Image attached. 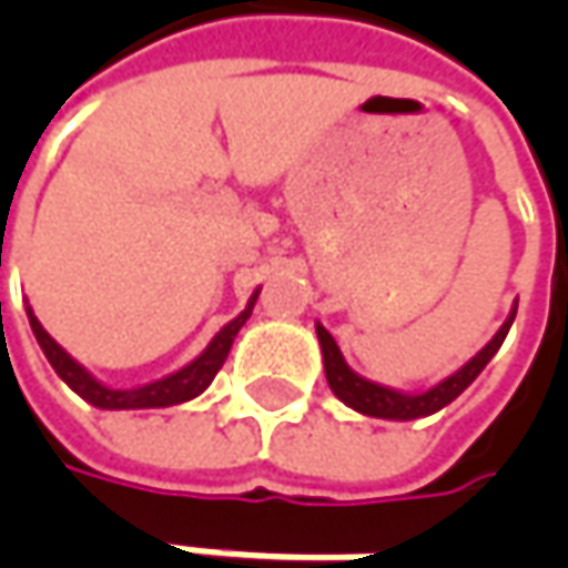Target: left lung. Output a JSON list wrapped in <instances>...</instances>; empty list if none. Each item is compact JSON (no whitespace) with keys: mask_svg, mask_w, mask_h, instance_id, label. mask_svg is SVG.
I'll return each mask as SVG.
<instances>
[{"mask_svg":"<svg viewBox=\"0 0 568 568\" xmlns=\"http://www.w3.org/2000/svg\"><path fill=\"white\" fill-rule=\"evenodd\" d=\"M513 322L515 306L509 318L503 322V328L493 335V341L480 354H474L458 373H452L448 379L433 385V388H426V392H398V388H388V385H379V382L363 379L361 373H354L347 366L335 338L318 322L316 335L318 347H322V363H325V379H328V388L335 392V398H341L347 407H354L357 414H366V417H379V420H417V417H429V414L443 410L446 404L455 402L470 382L484 373V366L493 361V354L503 347V341L509 335Z\"/></svg>","mask_w":568,"mask_h":568,"instance_id":"1","label":"left lung"}]
</instances>
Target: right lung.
I'll use <instances>...</instances> for the list:
<instances>
[{"label": "right lung", "instance_id": "1", "mask_svg": "<svg viewBox=\"0 0 568 568\" xmlns=\"http://www.w3.org/2000/svg\"><path fill=\"white\" fill-rule=\"evenodd\" d=\"M258 291L262 287H255L250 296V303H246V310L240 313L236 318H230L227 325L214 335V338L207 341V347L195 357L192 363H186L183 369H176V373H170L164 379H154V382H144V385H135V388H110V385H103L100 379H94L81 363L65 351V347H59L53 338H50V332L40 325V318L33 316V310L28 306V322H31V332L37 344H40V351H43V357L50 361V366L55 369V376L65 382L75 395H81L88 404H94L100 410H144V407H173V404H183L192 402V398H199L202 392H205L211 379L217 376V369L224 366L227 361L230 347H233V338H236V332L246 325V318L252 316V306H255V300H258Z\"/></svg>", "mask_w": 568, "mask_h": 568}]
</instances>
